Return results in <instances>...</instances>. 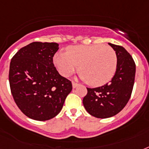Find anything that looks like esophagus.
Segmentation results:
<instances>
[{
  "mask_svg": "<svg viewBox=\"0 0 149 149\" xmlns=\"http://www.w3.org/2000/svg\"><path fill=\"white\" fill-rule=\"evenodd\" d=\"M78 85H79V84H77V83H76V82H72V88H76V87L78 86Z\"/></svg>",
  "mask_w": 149,
  "mask_h": 149,
  "instance_id": "34e87169",
  "label": "esophagus"
}]
</instances>
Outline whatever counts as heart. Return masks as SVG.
I'll use <instances>...</instances> for the list:
<instances>
[{"instance_id": "1", "label": "heart", "mask_w": 149, "mask_h": 149, "mask_svg": "<svg viewBox=\"0 0 149 149\" xmlns=\"http://www.w3.org/2000/svg\"><path fill=\"white\" fill-rule=\"evenodd\" d=\"M53 61L63 77L70 76L79 65L81 77L92 86L108 83L113 78L118 65L115 51L104 45L70 46L66 53H56Z\"/></svg>"}]
</instances>
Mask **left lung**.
<instances>
[{
    "label": "left lung",
    "mask_w": 149,
    "mask_h": 149,
    "mask_svg": "<svg viewBox=\"0 0 149 149\" xmlns=\"http://www.w3.org/2000/svg\"><path fill=\"white\" fill-rule=\"evenodd\" d=\"M115 51L118 65L110 83L97 88H86L83 104L90 114L107 118L118 113L126 106L132 95L135 77V63L125 48L108 43Z\"/></svg>",
    "instance_id": "left-lung-1"
}]
</instances>
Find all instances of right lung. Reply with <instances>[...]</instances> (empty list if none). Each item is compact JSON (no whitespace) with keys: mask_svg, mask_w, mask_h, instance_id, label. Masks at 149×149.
Listing matches in <instances>:
<instances>
[{"mask_svg":"<svg viewBox=\"0 0 149 149\" xmlns=\"http://www.w3.org/2000/svg\"><path fill=\"white\" fill-rule=\"evenodd\" d=\"M58 49L56 42H34L20 49L10 63V92L18 108L27 117L47 120L63 108L72 89L70 80L62 77L53 63Z\"/></svg>","mask_w":149,"mask_h":149,"instance_id":"1","label":"right lung"}]
</instances>
